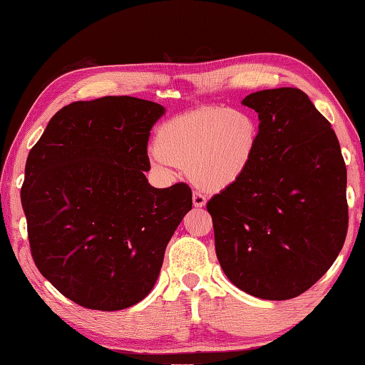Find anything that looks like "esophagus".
<instances>
[{
	"label": "esophagus",
	"instance_id": "obj_1",
	"mask_svg": "<svg viewBox=\"0 0 365 365\" xmlns=\"http://www.w3.org/2000/svg\"><path fill=\"white\" fill-rule=\"evenodd\" d=\"M192 200H193V206H195V207H203L206 205V197L201 192L193 190Z\"/></svg>",
	"mask_w": 365,
	"mask_h": 365
}]
</instances>
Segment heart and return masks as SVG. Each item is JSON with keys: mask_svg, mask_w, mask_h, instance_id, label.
Listing matches in <instances>:
<instances>
[{"mask_svg": "<svg viewBox=\"0 0 365 365\" xmlns=\"http://www.w3.org/2000/svg\"><path fill=\"white\" fill-rule=\"evenodd\" d=\"M257 143V126L248 112L203 108L162 125L156 167L189 168L192 180L209 190H222L247 172Z\"/></svg>", "mask_w": 365, "mask_h": 365, "instance_id": "heart-1", "label": "heart"}]
</instances>
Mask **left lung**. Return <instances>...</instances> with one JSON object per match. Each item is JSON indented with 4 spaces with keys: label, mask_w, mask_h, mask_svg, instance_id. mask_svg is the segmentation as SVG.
I'll use <instances>...</instances> for the list:
<instances>
[{
    "label": "left lung",
    "mask_w": 365,
    "mask_h": 365,
    "mask_svg": "<svg viewBox=\"0 0 365 365\" xmlns=\"http://www.w3.org/2000/svg\"><path fill=\"white\" fill-rule=\"evenodd\" d=\"M242 104L261 123L247 172L207 201L215 253L244 292L290 299L312 287L344 247L346 167L331 123L299 88L255 92Z\"/></svg>",
    "instance_id": "left-lung-1"
}]
</instances>
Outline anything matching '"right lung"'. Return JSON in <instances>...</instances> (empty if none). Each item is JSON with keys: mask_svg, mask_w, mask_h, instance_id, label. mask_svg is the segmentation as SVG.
Instances as JSON below:
<instances>
[{"mask_svg": "<svg viewBox=\"0 0 365 365\" xmlns=\"http://www.w3.org/2000/svg\"><path fill=\"white\" fill-rule=\"evenodd\" d=\"M134 96L76 101L31 148L21 206L38 272L87 309L120 311L150 294L168 240L192 209L185 182L148 184V139L164 114Z\"/></svg>", "mask_w": 365, "mask_h": 365, "instance_id": "add662e5", "label": "right lung"}]
</instances>
